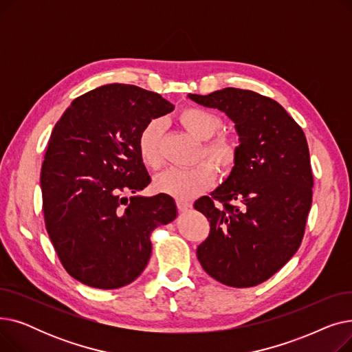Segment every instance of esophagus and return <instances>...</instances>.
<instances>
[{"label": "esophagus", "mask_w": 352, "mask_h": 352, "mask_svg": "<svg viewBox=\"0 0 352 352\" xmlns=\"http://www.w3.org/2000/svg\"><path fill=\"white\" fill-rule=\"evenodd\" d=\"M177 207H178V211L184 212V211H188L192 206H191V202H187L184 199H177Z\"/></svg>", "instance_id": "obj_1"}]
</instances>
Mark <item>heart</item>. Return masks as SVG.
I'll return each mask as SVG.
<instances>
[{"instance_id":"1","label":"heart","mask_w":352,"mask_h":352,"mask_svg":"<svg viewBox=\"0 0 352 352\" xmlns=\"http://www.w3.org/2000/svg\"><path fill=\"white\" fill-rule=\"evenodd\" d=\"M178 120L188 133L204 141L202 150L199 151V160L207 158L211 161L223 175H228L234 171L239 157L238 144L228 135H215L223 128V120L212 111L201 107L182 109ZM162 140L164 122L161 120H151L140 131L137 150L146 168L158 170L162 165ZM214 181V166L210 162H199L188 170L171 168L164 171L155 177L154 187L160 192L187 201L207 191Z\"/></svg>"}]
</instances>
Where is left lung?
Segmentation results:
<instances>
[{
    "instance_id": "left-lung-1",
    "label": "left lung",
    "mask_w": 352,
    "mask_h": 352,
    "mask_svg": "<svg viewBox=\"0 0 352 352\" xmlns=\"http://www.w3.org/2000/svg\"><path fill=\"white\" fill-rule=\"evenodd\" d=\"M188 97L226 113L239 135L234 171L212 198L194 206L211 224L198 261L221 284L255 287L281 270L302 241L314 186L305 134L278 102L250 89Z\"/></svg>"
}]
</instances>
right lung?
Masks as SVG:
<instances>
[{
	"label": "right lung",
	"mask_w": 352,
	"mask_h": 352,
	"mask_svg": "<svg viewBox=\"0 0 352 352\" xmlns=\"http://www.w3.org/2000/svg\"><path fill=\"white\" fill-rule=\"evenodd\" d=\"M173 109L157 92L108 84L74 100L55 124L41 166L43 210L72 278L100 289L133 283L150 261L151 232L175 219L170 195L124 197L151 182L140 131Z\"/></svg>",
	"instance_id": "1"
}]
</instances>
